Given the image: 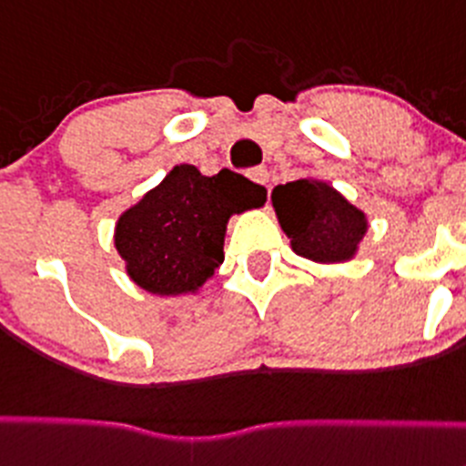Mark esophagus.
Masks as SVG:
<instances>
[{
    "label": "esophagus",
    "instance_id": "esophagus-1",
    "mask_svg": "<svg viewBox=\"0 0 466 466\" xmlns=\"http://www.w3.org/2000/svg\"><path fill=\"white\" fill-rule=\"evenodd\" d=\"M248 179L255 181L258 186H267L268 184V172L267 167H253V169H248Z\"/></svg>",
    "mask_w": 466,
    "mask_h": 466
}]
</instances>
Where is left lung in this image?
Instances as JSON below:
<instances>
[{
	"instance_id": "left-lung-1",
	"label": "left lung",
	"mask_w": 466,
	"mask_h": 466,
	"mask_svg": "<svg viewBox=\"0 0 466 466\" xmlns=\"http://www.w3.org/2000/svg\"><path fill=\"white\" fill-rule=\"evenodd\" d=\"M271 202L294 253L312 262H350L368 232L365 213L326 181L306 177L276 186Z\"/></svg>"
}]
</instances>
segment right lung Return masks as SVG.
<instances>
[{"mask_svg":"<svg viewBox=\"0 0 466 466\" xmlns=\"http://www.w3.org/2000/svg\"><path fill=\"white\" fill-rule=\"evenodd\" d=\"M267 190L229 169L204 177L177 165L116 220L115 246L126 273L158 297L195 294L223 264L228 220L262 207Z\"/></svg>","mask_w":466,"mask_h":466,"instance_id":"1","label":"right lung"}]
</instances>
